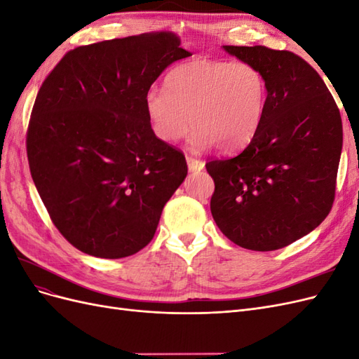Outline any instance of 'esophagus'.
<instances>
[{
	"label": "esophagus",
	"instance_id": "34e87169",
	"mask_svg": "<svg viewBox=\"0 0 359 359\" xmlns=\"http://www.w3.org/2000/svg\"><path fill=\"white\" fill-rule=\"evenodd\" d=\"M186 158H187V165H189L190 172H199L205 168V163L202 160H198V158H194L191 156H187Z\"/></svg>",
	"mask_w": 359,
	"mask_h": 359
}]
</instances>
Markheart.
Masks as SVG:
<instances>
[{
    "label": "heart",
    "instance_id": "b5f03b06",
    "mask_svg": "<svg viewBox=\"0 0 359 359\" xmlns=\"http://www.w3.org/2000/svg\"><path fill=\"white\" fill-rule=\"evenodd\" d=\"M145 114L154 136L172 144L194 130V149L214 145L231 153L252 142L264 123L268 83L247 61L194 58L172 69L165 91H147Z\"/></svg>",
    "mask_w": 359,
    "mask_h": 359
}]
</instances>
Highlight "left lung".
<instances>
[{"mask_svg": "<svg viewBox=\"0 0 359 359\" xmlns=\"http://www.w3.org/2000/svg\"><path fill=\"white\" fill-rule=\"evenodd\" d=\"M253 64L268 83L259 132L241 153L211 160V214L243 248L273 252L325 220L335 194L343 147L340 111L319 73L289 50L223 46Z\"/></svg>", "mask_w": 359, "mask_h": 359, "instance_id": "left-lung-1", "label": "left lung"}]
</instances>
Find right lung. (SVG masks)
Returning a JSON list of instances; mask_svg holds the SVG:
<instances>
[{
  "label": "right lung",
  "instance_id": "1",
  "mask_svg": "<svg viewBox=\"0 0 359 359\" xmlns=\"http://www.w3.org/2000/svg\"><path fill=\"white\" fill-rule=\"evenodd\" d=\"M190 55L166 31L106 40L67 52L41 83L27 133L31 177L81 252L119 259L153 240L187 163L154 136L144 99Z\"/></svg>",
  "mask_w": 359,
  "mask_h": 359
}]
</instances>
